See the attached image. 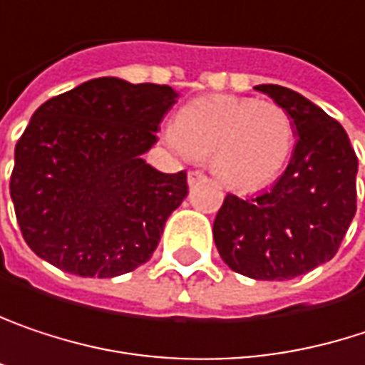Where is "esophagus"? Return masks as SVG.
I'll return each instance as SVG.
<instances>
[{"mask_svg":"<svg viewBox=\"0 0 365 365\" xmlns=\"http://www.w3.org/2000/svg\"><path fill=\"white\" fill-rule=\"evenodd\" d=\"M202 180H205L204 172H200V170L189 172V185H191V187H193V185H197V182H202Z\"/></svg>","mask_w":365,"mask_h":365,"instance_id":"1","label":"esophagus"}]
</instances>
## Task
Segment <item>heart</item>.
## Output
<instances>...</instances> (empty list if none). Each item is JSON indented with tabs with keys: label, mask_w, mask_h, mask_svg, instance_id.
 Masks as SVG:
<instances>
[{
	"label": "heart",
	"mask_w": 365,
	"mask_h": 365,
	"mask_svg": "<svg viewBox=\"0 0 365 365\" xmlns=\"http://www.w3.org/2000/svg\"><path fill=\"white\" fill-rule=\"evenodd\" d=\"M168 143L189 158H210L212 172L225 187L256 191L286 168L294 147V123L273 101L204 96L176 113Z\"/></svg>",
	"instance_id": "obj_1"
}]
</instances>
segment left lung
Segmentation results:
<instances>
[{
    "label": "left lung",
    "mask_w": 365,
    "mask_h": 365,
    "mask_svg": "<svg viewBox=\"0 0 365 365\" xmlns=\"http://www.w3.org/2000/svg\"><path fill=\"white\" fill-rule=\"evenodd\" d=\"M256 90L290 113L297 145L269 191L252 200L225 197L212 233L229 269L252 279L284 282L339 252L357 210V155L341 123L302 94L275 83Z\"/></svg>",
    "instance_id": "obj_1"
}]
</instances>
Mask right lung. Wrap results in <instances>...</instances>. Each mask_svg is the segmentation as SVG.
<instances>
[{"label": "right lung", "instance_id": "1", "mask_svg": "<svg viewBox=\"0 0 365 365\" xmlns=\"http://www.w3.org/2000/svg\"><path fill=\"white\" fill-rule=\"evenodd\" d=\"M178 94L170 86L90 79L46 101L14 149L10 195L24 242L79 277H117L147 262L187 172L143 160Z\"/></svg>", "mask_w": 365, "mask_h": 365}]
</instances>
